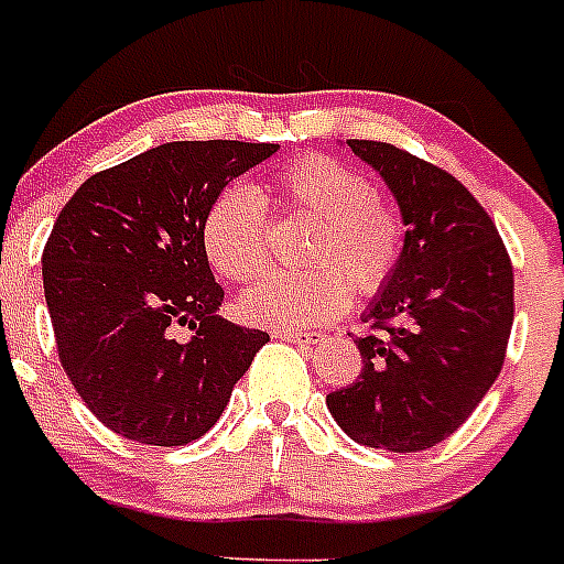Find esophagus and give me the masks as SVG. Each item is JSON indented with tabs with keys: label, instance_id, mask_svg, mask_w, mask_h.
Instances as JSON below:
<instances>
[{
	"label": "esophagus",
	"instance_id": "34e87169",
	"mask_svg": "<svg viewBox=\"0 0 564 564\" xmlns=\"http://www.w3.org/2000/svg\"><path fill=\"white\" fill-rule=\"evenodd\" d=\"M273 338H282V340H291V344L310 346V344H318V338H322V335H307V333H291V329H276V333H273Z\"/></svg>",
	"mask_w": 564,
	"mask_h": 564
}]
</instances>
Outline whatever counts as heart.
Returning <instances> with one entry per match:
<instances>
[{
    "label": "heart",
    "instance_id": "b5f03b06",
    "mask_svg": "<svg viewBox=\"0 0 564 564\" xmlns=\"http://www.w3.org/2000/svg\"><path fill=\"white\" fill-rule=\"evenodd\" d=\"M271 189L282 209L316 218L304 251L313 268L254 282L237 304L246 322L313 327L338 316L352 291H383L405 246V224L397 206L375 193L369 175L324 153H307L279 170ZM268 229L265 198L248 184H229L200 224L206 260L220 276L246 282L265 268Z\"/></svg>",
    "mask_w": 564,
    "mask_h": 564
}]
</instances>
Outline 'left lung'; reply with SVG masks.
<instances>
[{
	"label": "left lung",
	"mask_w": 564,
	"mask_h": 564,
	"mask_svg": "<svg viewBox=\"0 0 564 564\" xmlns=\"http://www.w3.org/2000/svg\"><path fill=\"white\" fill-rule=\"evenodd\" d=\"M394 193L408 226L394 273L355 338L358 380L327 394L346 436L420 453L467 422L503 369L514 273L492 218L462 181L413 153L346 139Z\"/></svg>",
	"instance_id": "1"
}]
</instances>
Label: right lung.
<instances>
[{
  "label": "right lung",
  "mask_w": 564,
  "mask_h": 564,
  "mask_svg": "<svg viewBox=\"0 0 564 564\" xmlns=\"http://www.w3.org/2000/svg\"><path fill=\"white\" fill-rule=\"evenodd\" d=\"M271 142H167L95 173L66 200L41 271L66 377L113 433L178 447L220 420L268 333L215 316L200 224ZM175 326L194 329L178 341Z\"/></svg>",
  "instance_id": "right-lung-1"
}]
</instances>
